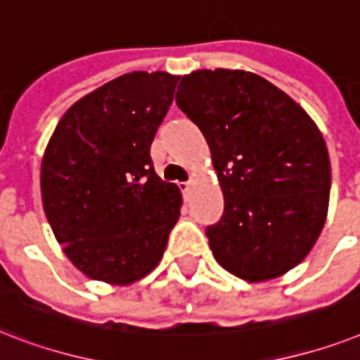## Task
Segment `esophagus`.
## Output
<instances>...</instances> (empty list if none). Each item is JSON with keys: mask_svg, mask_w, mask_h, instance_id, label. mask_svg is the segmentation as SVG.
Here are the masks:
<instances>
[{"mask_svg": "<svg viewBox=\"0 0 360 360\" xmlns=\"http://www.w3.org/2000/svg\"><path fill=\"white\" fill-rule=\"evenodd\" d=\"M179 188L185 194V198H188V194L192 192V183H179Z\"/></svg>", "mask_w": 360, "mask_h": 360, "instance_id": "1", "label": "esophagus"}]
</instances>
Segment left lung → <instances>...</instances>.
Here are the masks:
<instances>
[{
	"label": "left lung",
	"mask_w": 360,
	"mask_h": 360,
	"mask_svg": "<svg viewBox=\"0 0 360 360\" xmlns=\"http://www.w3.org/2000/svg\"><path fill=\"white\" fill-rule=\"evenodd\" d=\"M205 136L226 210L207 227L216 262L262 283L296 268L327 220L326 140L288 94L246 70H195L175 94Z\"/></svg>",
	"instance_id": "1"
}]
</instances>
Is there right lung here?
<instances>
[{"label": "right lung", "instance_id": "add662e5", "mask_svg": "<svg viewBox=\"0 0 360 360\" xmlns=\"http://www.w3.org/2000/svg\"><path fill=\"white\" fill-rule=\"evenodd\" d=\"M177 81L168 72L120 75L75 101L46 146L44 212L90 279L131 285L165 255L183 198L155 174L150 148Z\"/></svg>", "mask_w": 360, "mask_h": 360}]
</instances>
